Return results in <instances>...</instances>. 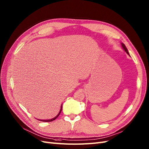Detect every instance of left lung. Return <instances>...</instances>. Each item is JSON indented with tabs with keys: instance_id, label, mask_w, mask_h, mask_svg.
I'll list each match as a JSON object with an SVG mask.
<instances>
[{
	"instance_id": "1",
	"label": "left lung",
	"mask_w": 149,
	"mask_h": 149,
	"mask_svg": "<svg viewBox=\"0 0 149 149\" xmlns=\"http://www.w3.org/2000/svg\"><path fill=\"white\" fill-rule=\"evenodd\" d=\"M121 45H122V49H124V50L125 51V52H126V53H127L128 55H130V54H129V52H128V50H127V49L126 46H125V44H123V43H121Z\"/></svg>"
}]
</instances>
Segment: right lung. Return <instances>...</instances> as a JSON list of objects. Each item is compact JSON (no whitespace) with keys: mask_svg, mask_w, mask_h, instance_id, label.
Masks as SVG:
<instances>
[{"mask_svg":"<svg viewBox=\"0 0 149 149\" xmlns=\"http://www.w3.org/2000/svg\"><path fill=\"white\" fill-rule=\"evenodd\" d=\"M61 110H62V105H61V109H60V112L58 113V114H57L56 116H55V117L54 118H52V119H48V120H41V119H38V120H40V121H42V122H52V121H53V120H54L55 119H56L58 117L60 114L61 113Z\"/></svg>","mask_w":149,"mask_h":149,"instance_id":"right-lung-1","label":"right lung"}]
</instances>
